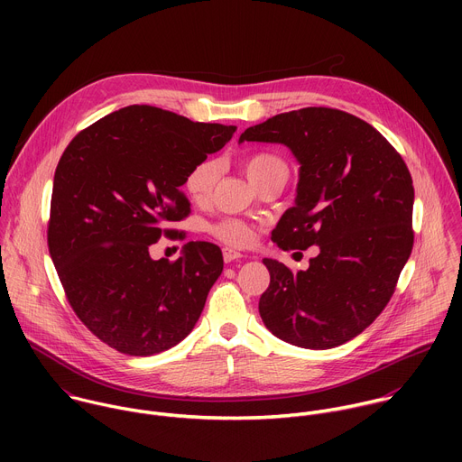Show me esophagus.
Instances as JSON below:
<instances>
[{
  "mask_svg": "<svg viewBox=\"0 0 462 462\" xmlns=\"http://www.w3.org/2000/svg\"><path fill=\"white\" fill-rule=\"evenodd\" d=\"M241 257H243V254L237 252V250H232V248H225V250H223V259H225V263H232V261H237V259H241Z\"/></svg>",
  "mask_w": 462,
  "mask_h": 462,
  "instance_id": "esophagus-1",
  "label": "esophagus"
}]
</instances>
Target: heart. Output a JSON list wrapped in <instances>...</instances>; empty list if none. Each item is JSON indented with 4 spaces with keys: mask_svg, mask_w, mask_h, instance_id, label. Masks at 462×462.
Here are the masks:
<instances>
[{
    "mask_svg": "<svg viewBox=\"0 0 462 462\" xmlns=\"http://www.w3.org/2000/svg\"><path fill=\"white\" fill-rule=\"evenodd\" d=\"M243 168L245 173L248 177V180L259 188L269 180L274 179H287V164L283 159H280L274 153H254L250 157H246L243 161ZM217 177V166L214 161H201L197 162L186 175L184 179V189L188 193V197L195 203H205L214 188ZM212 232L216 234V237H219L221 241H225L226 245L232 246H245L252 241L254 237V230L252 226H248L243 221L237 219H225L221 223H217Z\"/></svg>",
    "mask_w": 462,
    "mask_h": 462,
    "instance_id": "obj_1",
    "label": "heart"
}]
</instances>
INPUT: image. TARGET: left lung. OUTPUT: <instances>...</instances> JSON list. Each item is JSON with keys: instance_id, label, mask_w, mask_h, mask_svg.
I'll return each mask as SVG.
<instances>
[{"instance_id": "8db88e82", "label": "left lung", "mask_w": 462, "mask_h": 462, "mask_svg": "<svg viewBox=\"0 0 462 462\" xmlns=\"http://www.w3.org/2000/svg\"><path fill=\"white\" fill-rule=\"evenodd\" d=\"M276 143L300 162L294 207L273 241L283 250L319 246L292 273L263 259L271 285L259 298L269 331L303 349L358 337L383 310L413 248V180L402 157L362 118L303 107L245 129L239 143Z\"/></svg>"}]
</instances>
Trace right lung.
<instances>
[{"label":"right lung","mask_w":462,"mask_h":462,"mask_svg":"<svg viewBox=\"0 0 462 462\" xmlns=\"http://www.w3.org/2000/svg\"><path fill=\"white\" fill-rule=\"evenodd\" d=\"M236 125L191 122L153 106H127L65 148L52 182L49 252L73 310L109 347L152 356L184 340L223 273L219 246L186 243L152 259L189 214L180 186L219 152Z\"/></svg>","instance_id":"add662e5"}]
</instances>
